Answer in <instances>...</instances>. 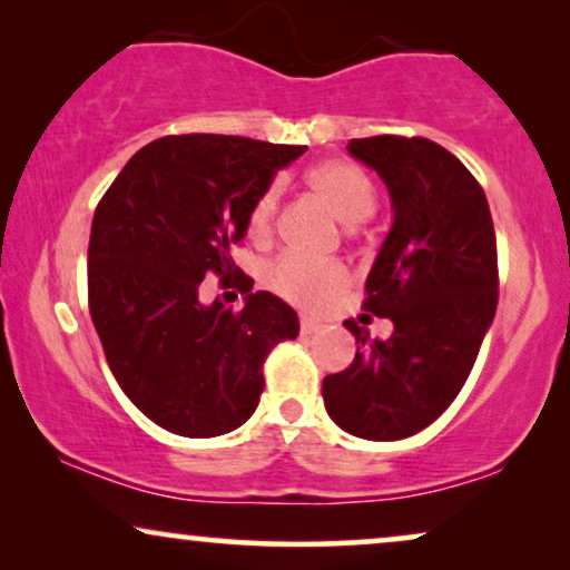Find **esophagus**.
I'll use <instances>...</instances> for the list:
<instances>
[{"instance_id": "1", "label": "esophagus", "mask_w": 570, "mask_h": 570, "mask_svg": "<svg viewBox=\"0 0 570 570\" xmlns=\"http://www.w3.org/2000/svg\"><path fill=\"white\" fill-rule=\"evenodd\" d=\"M322 324L312 320V316H301V335H314V332H320Z\"/></svg>"}]
</instances>
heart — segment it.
Wrapping results in <instances>:
<instances>
[{
  "mask_svg": "<svg viewBox=\"0 0 570 570\" xmlns=\"http://www.w3.org/2000/svg\"><path fill=\"white\" fill-rule=\"evenodd\" d=\"M306 186L345 225H358L372 217L376 194L368 175L348 159H324L306 169ZM277 190L267 188L256 196L246 217L248 238H269L275 227ZM267 285L279 298L295 306H322L348 285V269L340 262H308L301 256H283L267 272Z\"/></svg>",
  "mask_w": 570,
  "mask_h": 570,
  "instance_id": "b5f03b06",
  "label": "heart"
}]
</instances>
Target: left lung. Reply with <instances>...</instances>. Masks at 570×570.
Here are the masks:
<instances>
[{"mask_svg":"<svg viewBox=\"0 0 570 570\" xmlns=\"http://www.w3.org/2000/svg\"><path fill=\"white\" fill-rule=\"evenodd\" d=\"M395 209L393 230L366 277L364 312L393 320L387 340L348 320L356 358L324 376L340 430L364 440L411 438L448 411L469 380L498 308V243L474 175L430 138H353ZM364 314V316H368Z\"/></svg>","mask_w":570,"mask_h":570,"instance_id":"1","label":"left lung"}]
</instances>
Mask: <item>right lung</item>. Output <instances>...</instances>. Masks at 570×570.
Wrapping results in <instances>:
<instances>
[{
    "mask_svg": "<svg viewBox=\"0 0 570 570\" xmlns=\"http://www.w3.org/2000/svg\"><path fill=\"white\" fill-rule=\"evenodd\" d=\"M306 151L243 136L186 132L146 144L101 196L88 240V312L117 384L183 438L233 432L264 393V361L298 316L250 291L230 250L272 175ZM247 295L240 313L200 303V283Z\"/></svg>",
    "mask_w": 570,
    "mask_h": 570,
    "instance_id": "right-lung-1",
    "label": "right lung"
}]
</instances>
